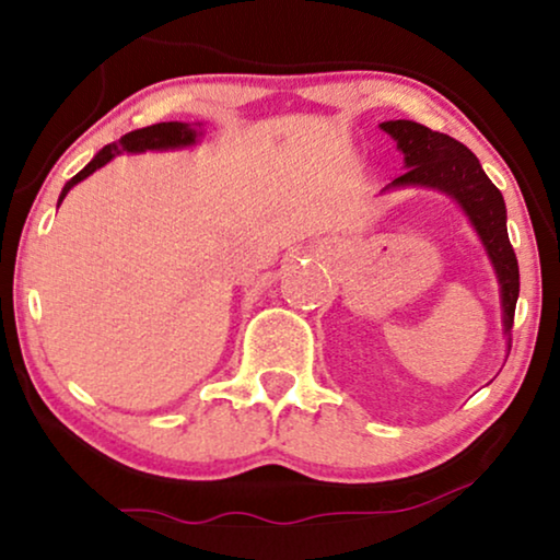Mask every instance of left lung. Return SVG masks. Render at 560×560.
<instances>
[{"label":"left lung","mask_w":560,"mask_h":560,"mask_svg":"<svg viewBox=\"0 0 560 560\" xmlns=\"http://www.w3.org/2000/svg\"><path fill=\"white\" fill-rule=\"evenodd\" d=\"M382 129L395 137L397 148L405 155V173L397 175L393 186H431L454 196L474 229L485 242L487 255L492 259L497 278L502 285L504 331L512 336L515 324V303L520 293L517 257L508 236V211L502 194L497 190L487 173L481 171L477 155L454 137L433 132L425 125L410 119L385 121Z\"/></svg>","instance_id":"left-lung-1"}]
</instances>
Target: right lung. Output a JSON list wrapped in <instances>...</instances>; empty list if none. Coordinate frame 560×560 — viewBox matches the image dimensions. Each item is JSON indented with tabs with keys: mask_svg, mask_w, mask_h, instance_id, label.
I'll return each mask as SVG.
<instances>
[{
	"mask_svg": "<svg viewBox=\"0 0 560 560\" xmlns=\"http://www.w3.org/2000/svg\"><path fill=\"white\" fill-rule=\"evenodd\" d=\"M196 140V129H190L183 121H160V125L135 129V132H127L121 137L119 144H106L104 150H98V155L91 160V163L83 167L79 175H73L71 180L66 183L63 194H60V201H63L68 190H71L75 183L89 178L91 173L98 171V167L109 163V160L117 155V152H144V150H167V148H186Z\"/></svg>",
	"mask_w": 560,
	"mask_h": 560,
	"instance_id": "right-lung-1",
	"label": "right lung"
}]
</instances>
